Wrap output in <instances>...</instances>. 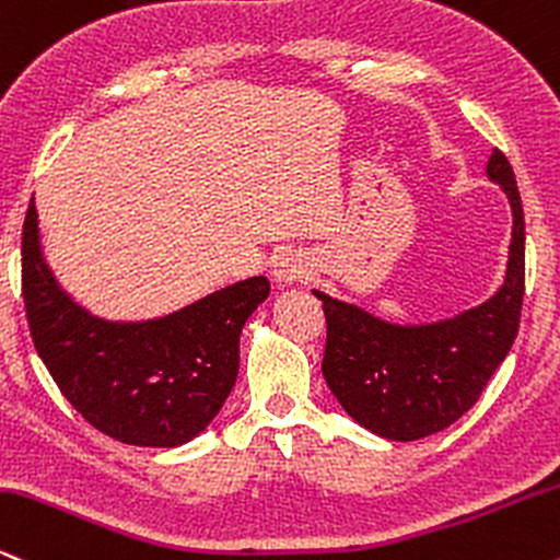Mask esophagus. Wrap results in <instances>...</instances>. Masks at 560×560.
<instances>
[{
	"label": "esophagus",
	"mask_w": 560,
	"mask_h": 560,
	"mask_svg": "<svg viewBox=\"0 0 560 560\" xmlns=\"http://www.w3.org/2000/svg\"><path fill=\"white\" fill-rule=\"evenodd\" d=\"M272 275H275V280L282 282V285L301 282L306 278V261L301 259V254L285 252L272 261Z\"/></svg>",
	"instance_id": "obj_1"
}]
</instances>
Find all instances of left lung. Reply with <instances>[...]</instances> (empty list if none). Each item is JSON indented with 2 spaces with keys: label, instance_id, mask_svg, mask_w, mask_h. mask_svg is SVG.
Wrapping results in <instances>:
<instances>
[{
  "label": "left lung",
  "instance_id": "1",
  "mask_svg": "<svg viewBox=\"0 0 560 560\" xmlns=\"http://www.w3.org/2000/svg\"><path fill=\"white\" fill-rule=\"evenodd\" d=\"M488 175L514 209L503 288L458 317L400 327L314 291L327 322L322 374L361 427L387 440H419L464 417L514 346L524 301V209L514 170L501 149Z\"/></svg>",
  "mask_w": 560,
  "mask_h": 560
}]
</instances>
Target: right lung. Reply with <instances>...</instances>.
Segmentation results:
<instances>
[{"label":"right lung","mask_w":560,"mask_h":560,"mask_svg":"<svg viewBox=\"0 0 560 560\" xmlns=\"http://www.w3.org/2000/svg\"><path fill=\"white\" fill-rule=\"evenodd\" d=\"M36 203L23 222V304L31 338L62 396L104 435L143 448L188 443L238 377L246 319L269 295L252 278L151 322L91 317L59 291L38 248Z\"/></svg>","instance_id":"add662e5"}]
</instances>
